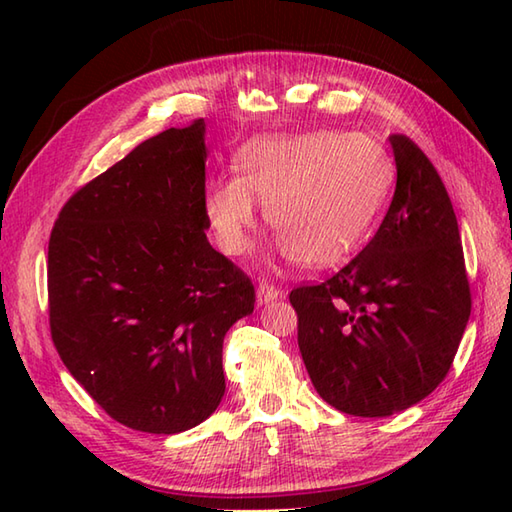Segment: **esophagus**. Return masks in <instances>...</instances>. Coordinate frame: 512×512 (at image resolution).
Masks as SVG:
<instances>
[{"label":"esophagus","mask_w":512,"mask_h":512,"mask_svg":"<svg viewBox=\"0 0 512 512\" xmlns=\"http://www.w3.org/2000/svg\"><path fill=\"white\" fill-rule=\"evenodd\" d=\"M277 297H281V290L275 288L273 284H268V281H262V284L257 286V303H259V306L275 301Z\"/></svg>","instance_id":"obj_1"}]
</instances>
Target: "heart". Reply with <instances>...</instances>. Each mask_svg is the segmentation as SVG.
I'll return each instance as SVG.
<instances>
[{
    "label": "heart",
    "mask_w": 512,
    "mask_h": 512,
    "mask_svg": "<svg viewBox=\"0 0 512 512\" xmlns=\"http://www.w3.org/2000/svg\"><path fill=\"white\" fill-rule=\"evenodd\" d=\"M394 165L365 134L336 129L264 136L237 154V173L206 184L204 213L217 246L244 255L257 226V203L277 233V248L312 268L345 262L363 244L387 202Z\"/></svg>",
    "instance_id": "heart-1"
}]
</instances>
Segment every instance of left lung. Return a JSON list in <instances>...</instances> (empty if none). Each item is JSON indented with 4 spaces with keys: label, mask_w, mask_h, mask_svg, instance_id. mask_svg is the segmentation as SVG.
Segmentation results:
<instances>
[{
    "label": "left lung",
    "mask_w": 512,
    "mask_h": 512,
    "mask_svg": "<svg viewBox=\"0 0 512 512\" xmlns=\"http://www.w3.org/2000/svg\"><path fill=\"white\" fill-rule=\"evenodd\" d=\"M396 191L361 253L319 286H299V350L319 396L350 416L385 418L436 389L471 317L460 228L431 160L389 136Z\"/></svg>",
    "instance_id": "8db88e82"
}]
</instances>
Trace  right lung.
<instances>
[{
    "label": "right lung",
    "mask_w": 512,
    "mask_h": 512,
    "mask_svg": "<svg viewBox=\"0 0 512 512\" xmlns=\"http://www.w3.org/2000/svg\"><path fill=\"white\" fill-rule=\"evenodd\" d=\"M204 118L171 127L65 202L48 244L50 334L107 416L198 427L224 396L222 345L255 288L206 239Z\"/></svg>",
    "instance_id": "1"
}]
</instances>
